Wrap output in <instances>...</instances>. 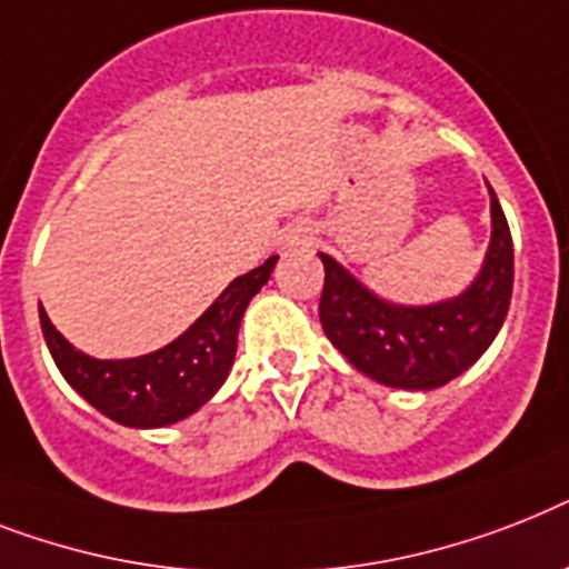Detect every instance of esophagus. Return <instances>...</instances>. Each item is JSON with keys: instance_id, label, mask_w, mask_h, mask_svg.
<instances>
[{"instance_id": "34e87169", "label": "esophagus", "mask_w": 569, "mask_h": 569, "mask_svg": "<svg viewBox=\"0 0 569 569\" xmlns=\"http://www.w3.org/2000/svg\"><path fill=\"white\" fill-rule=\"evenodd\" d=\"M308 240H311V238H308V231L297 229V231H293V234H290V238H288V247H299V243H308Z\"/></svg>"}]
</instances>
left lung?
Segmentation results:
<instances>
[{
	"label": "left lung",
	"instance_id": "1",
	"mask_svg": "<svg viewBox=\"0 0 569 569\" xmlns=\"http://www.w3.org/2000/svg\"><path fill=\"white\" fill-rule=\"evenodd\" d=\"M488 258L461 297L435 306H393L367 290L331 256H322L326 284L320 322L326 338L356 370L388 388L431 390L472 367L493 343L515 288V243L497 193L490 190Z\"/></svg>",
	"mask_w": 569,
	"mask_h": 569
}]
</instances>
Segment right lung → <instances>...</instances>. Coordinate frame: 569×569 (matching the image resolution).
<instances>
[{
	"instance_id": "add662e5",
	"label": "right lung",
	"mask_w": 569,
	"mask_h": 569,
	"mask_svg": "<svg viewBox=\"0 0 569 569\" xmlns=\"http://www.w3.org/2000/svg\"><path fill=\"white\" fill-rule=\"evenodd\" d=\"M279 256L238 276L184 335L158 352L99 361L72 347L40 306V329L58 370L90 406L131 429H161L206 406L229 376L249 299L267 284Z\"/></svg>"
}]
</instances>
